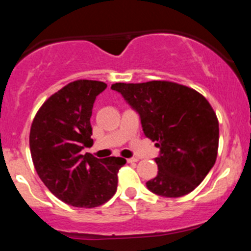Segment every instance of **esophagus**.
Masks as SVG:
<instances>
[{"instance_id":"obj_1","label":"esophagus","mask_w":251,"mask_h":251,"mask_svg":"<svg viewBox=\"0 0 251 251\" xmlns=\"http://www.w3.org/2000/svg\"><path fill=\"white\" fill-rule=\"evenodd\" d=\"M127 162L128 163H134V162H138V158H136V157H132V158H128Z\"/></svg>"}]
</instances>
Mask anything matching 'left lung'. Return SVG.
Masks as SVG:
<instances>
[{
  "instance_id": "1",
  "label": "left lung",
  "mask_w": 251,
  "mask_h": 251,
  "mask_svg": "<svg viewBox=\"0 0 251 251\" xmlns=\"http://www.w3.org/2000/svg\"><path fill=\"white\" fill-rule=\"evenodd\" d=\"M112 89L138 113L145 136L159 148L158 174L148 190L163 197L194 191L214 167L219 147V122L205 97L162 80L115 83Z\"/></svg>"
}]
</instances>
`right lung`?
<instances>
[{
  "mask_svg": "<svg viewBox=\"0 0 251 251\" xmlns=\"http://www.w3.org/2000/svg\"><path fill=\"white\" fill-rule=\"evenodd\" d=\"M105 88L103 81H73L51 95L31 124L30 151L37 175L51 194L75 207H97L110 200L117 174L127 162L83 154L93 146V105Z\"/></svg>",
  "mask_w": 251,
  "mask_h": 251,
  "instance_id": "right-lung-1",
  "label": "right lung"
}]
</instances>
